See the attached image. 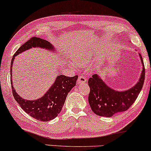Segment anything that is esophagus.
<instances>
[{"label":"esophagus","instance_id":"obj_1","mask_svg":"<svg viewBox=\"0 0 151 151\" xmlns=\"http://www.w3.org/2000/svg\"><path fill=\"white\" fill-rule=\"evenodd\" d=\"M86 82H87V79H86V78L84 76H80L79 77H78V79L77 81L78 84L85 83Z\"/></svg>","mask_w":151,"mask_h":151}]
</instances>
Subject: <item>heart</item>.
I'll return each instance as SVG.
<instances>
[{
    "label": "heart",
    "instance_id": "b5f03b06",
    "mask_svg": "<svg viewBox=\"0 0 151 151\" xmlns=\"http://www.w3.org/2000/svg\"><path fill=\"white\" fill-rule=\"evenodd\" d=\"M87 57L85 55H83L80 58H77V60H76V62L78 64H85L86 63V62L87 61Z\"/></svg>",
    "mask_w": 151,
    "mask_h": 151
}]
</instances>
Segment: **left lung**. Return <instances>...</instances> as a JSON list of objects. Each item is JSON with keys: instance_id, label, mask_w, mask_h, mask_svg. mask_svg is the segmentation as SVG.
I'll return each mask as SVG.
<instances>
[{"instance_id": "obj_1", "label": "left lung", "mask_w": 151, "mask_h": 151, "mask_svg": "<svg viewBox=\"0 0 151 151\" xmlns=\"http://www.w3.org/2000/svg\"><path fill=\"white\" fill-rule=\"evenodd\" d=\"M139 56L144 66L139 81L127 91H118L111 89L97 74L89 78L88 84L90 91L88 100L90 107L96 114L111 117L116 113L126 111L134 103L142 89L145 79L144 62L141 54Z\"/></svg>"}]
</instances>
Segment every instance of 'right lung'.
Wrapping results in <instances>:
<instances>
[{"instance_id":"1","label":"right lung","mask_w":151,"mask_h":151,"mask_svg":"<svg viewBox=\"0 0 151 151\" xmlns=\"http://www.w3.org/2000/svg\"><path fill=\"white\" fill-rule=\"evenodd\" d=\"M32 47H40L48 50H54L50 43L40 37H33L23 44L14 55L11 61L10 75L12 76V66L15 56L30 49ZM78 76L68 77L65 76H58L52 87L40 99L35 101H28L17 94L12 85V80H10L13 96L21 108L27 114L33 118L41 121H48L58 116L62 110L68 92L76 85Z\"/></svg>"}]
</instances>
